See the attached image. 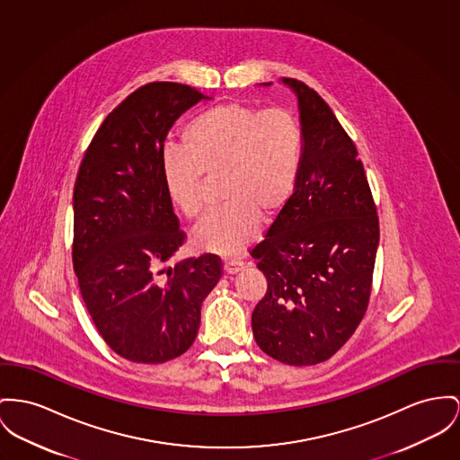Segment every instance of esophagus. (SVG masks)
<instances>
[{
  "instance_id": "esophagus-1",
  "label": "esophagus",
  "mask_w": 460,
  "mask_h": 460,
  "mask_svg": "<svg viewBox=\"0 0 460 460\" xmlns=\"http://www.w3.org/2000/svg\"><path fill=\"white\" fill-rule=\"evenodd\" d=\"M244 267L245 263L243 260H226L225 265H223V270H225L226 274H237V272L243 270Z\"/></svg>"
}]
</instances>
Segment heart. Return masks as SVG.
<instances>
[{"mask_svg": "<svg viewBox=\"0 0 460 460\" xmlns=\"http://www.w3.org/2000/svg\"><path fill=\"white\" fill-rule=\"evenodd\" d=\"M182 148L162 156V180L171 202L188 219L206 213L204 174L221 178L226 204L195 230V243L219 254H237L265 217L289 200L300 174L304 132L284 108L260 110L228 102L195 115L184 125Z\"/></svg>", "mask_w": 460, "mask_h": 460, "instance_id": "heart-1", "label": "heart"}]
</instances>
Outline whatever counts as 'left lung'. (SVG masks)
I'll use <instances>...</instances> for the list:
<instances>
[{"label":"left lung","mask_w":460,"mask_h":460,"mask_svg":"<svg viewBox=\"0 0 460 460\" xmlns=\"http://www.w3.org/2000/svg\"><path fill=\"white\" fill-rule=\"evenodd\" d=\"M282 84L298 97L304 154L293 195L251 249L267 277L252 335L277 361L310 367L359 326L380 230L363 162L332 108L300 80Z\"/></svg>","instance_id":"left-lung-1"}]
</instances>
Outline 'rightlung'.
Here are the masks:
<instances>
[{"instance_id":"right-lung-1","label":"right lung","mask_w":460,"mask_h":460,"mask_svg":"<svg viewBox=\"0 0 460 460\" xmlns=\"http://www.w3.org/2000/svg\"><path fill=\"white\" fill-rule=\"evenodd\" d=\"M202 99L174 82L139 87L101 123L76 176L73 269L99 335L132 363L186 352L221 277L211 252L165 267L184 232L162 180L164 141Z\"/></svg>"}]
</instances>
